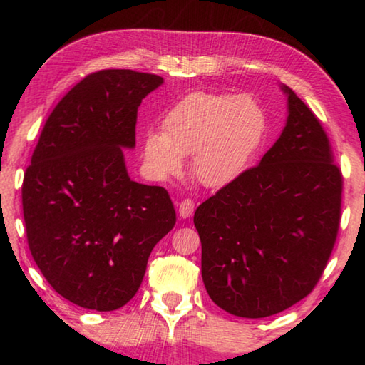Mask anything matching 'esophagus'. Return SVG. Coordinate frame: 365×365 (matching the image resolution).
Segmentation results:
<instances>
[{"label":"esophagus","mask_w":365,"mask_h":365,"mask_svg":"<svg viewBox=\"0 0 365 365\" xmlns=\"http://www.w3.org/2000/svg\"><path fill=\"white\" fill-rule=\"evenodd\" d=\"M195 211V201L190 200V197H185V200L178 205V214H180L182 219H188Z\"/></svg>","instance_id":"34e87169"}]
</instances>
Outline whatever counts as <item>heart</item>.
<instances>
[{"label": "heart", "instance_id": "heart-1", "mask_svg": "<svg viewBox=\"0 0 365 365\" xmlns=\"http://www.w3.org/2000/svg\"><path fill=\"white\" fill-rule=\"evenodd\" d=\"M265 127V110L255 96L193 91L168 110L163 133L148 135L145 158L169 175L191 154V177L205 187H224L248 168Z\"/></svg>", "mask_w": 365, "mask_h": 365}]
</instances>
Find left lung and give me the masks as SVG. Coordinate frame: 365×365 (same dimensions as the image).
<instances>
[{
	"instance_id": "1",
	"label": "left lung",
	"mask_w": 365,
	"mask_h": 365,
	"mask_svg": "<svg viewBox=\"0 0 365 365\" xmlns=\"http://www.w3.org/2000/svg\"><path fill=\"white\" fill-rule=\"evenodd\" d=\"M280 138L261 163L197 206L201 275L224 311L261 319L312 292L335 246L343 174L322 123L293 90Z\"/></svg>"
}]
</instances>
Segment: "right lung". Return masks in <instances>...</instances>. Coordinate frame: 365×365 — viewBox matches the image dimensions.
Masks as SVG:
<instances>
[{"label": "right lung", "instance_id": "add662e5", "mask_svg": "<svg viewBox=\"0 0 365 365\" xmlns=\"http://www.w3.org/2000/svg\"><path fill=\"white\" fill-rule=\"evenodd\" d=\"M163 77L130 69L86 76L43 127L22 183L27 243L56 293L93 311L125 306L148 257L175 225L168 190L130 180L138 106Z\"/></svg>", "mask_w": 365, "mask_h": 365}]
</instances>
